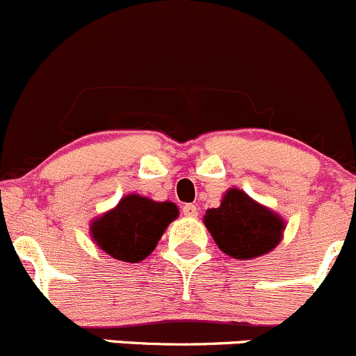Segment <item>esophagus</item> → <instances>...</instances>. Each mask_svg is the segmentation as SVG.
<instances>
[{"label":"esophagus","instance_id":"obj_1","mask_svg":"<svg viewBox=\"0 0 356 356\" xmlns=\"http://www.w3.org/2000/svg\"><path fill=\"white\" fill-rule=\"evenodd\" d=\"M181 211H183V214L188 218H195L197 214H199V207H197L195 204H185V206L181 207Z\"/></svg>","mask_w":356,"mask_h":356}]
</instances>
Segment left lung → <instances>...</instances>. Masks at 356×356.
<instances>
[{
	"label": "left lung",
	"instance_id": "8db88e82",
	"mask_svg": "<svg viewBox=\"0 0 356 356\" xmlns=\"http://www.w3.org/2000/svg\"><path fill=\"white\" fill-rule=\"evenodd\" d=\"M204 223L225 254L237 259L258 258L282 238L284 221L259 206L242 190L225 193L220 207L207 209Z\"/></svg>",
	"mask_w": 356,
	"mask_h": 356
}]
</instances>
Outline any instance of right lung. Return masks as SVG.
Here are the masks:
<instances>
[{"label": "right lung", "instance_id": "1", "mask_svg": "<svg viewBox=\"0 0 356 356\" xmlns=\"http://www.w3.org/2000/svg\"><path fill=\"white\" fill-rule=\"evenodd\" d=\"M177 218L178 207L173 202H154L133 193L93 221L91 235L112 258L138 263L154 251L168 225Z\"/></svg>", "mask_w": 356, "mask_h": 356}]
</instances>
